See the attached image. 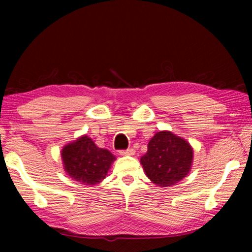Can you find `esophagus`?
Segmentation results:
<instances>
[{
  "label": "esophagus",
  "instance_id": "esophagus-1",
  "mask_svg": "<svg viewBox=\"0 0 252 252\" xmlns=\"http://www.w3.org/2000/svg\"><path fill=\"white\" fill-rule=\"evenodd\" d=\"M119 154L122 155V156H133V155H135V150L132 149H127V150H120Z\"/></svg>",
  "mask_w": 252,
  "mask_h": 252
}]
</instances>
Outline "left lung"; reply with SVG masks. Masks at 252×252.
<instances>
[{"label":"left lung","mask_w":252,"mask_h":252,"mask_svg":"<svg viewBox=\"0 0 252 252\" xmlns=\"http://www.w3.org/2000/svg\"><path fill=\"white\" fill-rule=\"evenodd\" d=\"M192 157L194 151L187 141L168 130H161L149 141L141 164L155 185L171 187L187 177Z\"/></svg>","instance_id":"obj_1"}]
</instances>
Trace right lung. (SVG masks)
<instances>
[{
  "instance_id": "add662e5",
  "label": "right lung",
  "mask_w": 252,
  "mask_h": 252,
  "mask_svg": "<svg viewBox=\"0 0 252 252\" xmlns=\"http://www.w3.org/2000/svg\"><path fill=\"white\" fill-rule=\"evenodd\" d=\"M116 157L84 135L62 149L64 170L75 181L93 186L105 179Z\"/></svg>"
}]
</instances>
